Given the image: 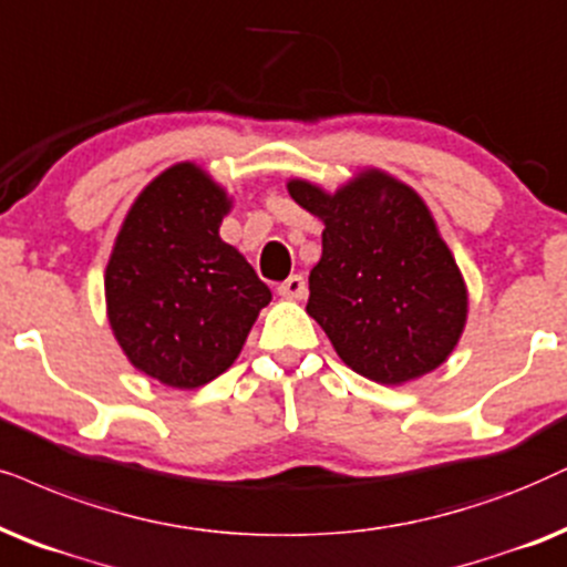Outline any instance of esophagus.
<instances>
[{"mask_svg":"<svg viewBox=\"0 0 567 567\" xmlns=\"http://www.w3.org/2000/svg\"><path fill=\"white\" fill-rule=\"evenodd\" d=\"M278 293H281L284 299H293V301L305 299L307 297V281L301 276H289L281 286H278Z\"/></svg>","mask_w":567,"mask_h":567,"instance_id":"obj_1","label":"esophagus"}]
</instances>
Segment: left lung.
Here are the masks:
<instances>
[{"mask_svg":"<svg viewBox=\"0 0 567 567\" xmlns=\"http://www.w3.org/2000/svg\"><path fill=\"white\" fill-rule=\"evenodd\" d=\"M286 189L326 224L307 315L343 364L380 385L437 370L466 328L468 289L416 189L374 166L336 193L307 179Z\"/></svg>","mask_w":567,"mask_h":567,"instance_id":"left-lung-1","label":"left lung"}]
</instances>
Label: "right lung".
<instances>
[{"label":"right lung","mask_w":567,"mask_h":567,"mask_svg":"<svg viewBox=\"0 0 567 567\" xmlns=\"http://www.w3.org/2000/svg\"><path fill=\"white\" fill-rule=\"evenodd\" d=\"M231 197L203 166H168L130 205L109 255L106 318L130 364L195 391L237 362L270 289L220 239Z\"/></svg>","instance_id":"add662e5"}]
</instances>
